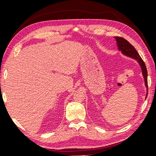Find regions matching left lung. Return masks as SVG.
<instances>
[{"instance_id": "left-lung-1", "label": "left lung", "mask_w": 156, "mask_h": 156, "mask_svg": "<svg viewBox=\"0 0 156 156\" xmlns=\"http://www.w3.org/2000/svg\"><path fill=\"white\" fill-rule=\"evenodd\" d=\"M115 38L116 41L119 51H121V53L124 55L136 60L140 65L144 80L145 87H146V98L148 96V72L144 62H143V59L141 58L139 54L136 51L134 47L129 44V41H127L126 40L121 37H115Z\"/></svg>"}]
</instances>
